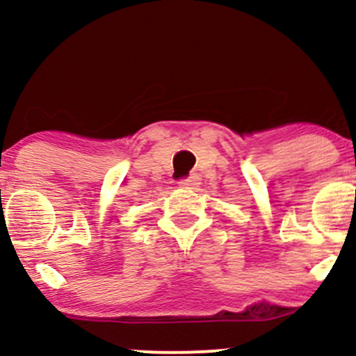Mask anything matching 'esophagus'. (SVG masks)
<instances>
[{
	"instance_id": "obj_1",
	"label": "esophagus",
	"mask_w": 356,
	"mask_h": 356,
	"mask_svg": "<svg viewBox=\"0 0 356 356\" xmlns=\"http://www.w3.org/2000/svg\"><path fill=\"white\" fill-rule=\"evenodd\" d=\"M198 184H200L198 175H191V177L179 181V186H181V188H184V189H195Z\"/></svg>"
}]
</instances>
